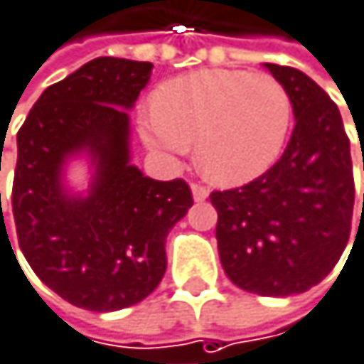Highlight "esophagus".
Returning <instances> with one entry per match:
<instances>
[{
    "label": "esophagus",
    "instance_id": "1",
    "mask_svg": "<svg viewBox=\"0 0 364 364\" xmlns=\"http://www.w3.org/2000/svg\"><path fill=\"white\" fill-rule=\"evenodd\" d=\"M191 196H193L196 202H204L208 198V189L202 187V185H198V183H191Z\"/></svg>",
    "mask_w": 364,
    "mask_h": 364
}]
</instances>
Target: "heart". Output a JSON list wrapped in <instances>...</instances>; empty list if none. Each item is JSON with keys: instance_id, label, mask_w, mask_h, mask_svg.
<instances>
[{"instance_id": "heart-1", "label": "heart", "mask_w": 364, "mask_h": 364, "mask_svg": "<svg viewBox=\"0 0 364 364\" xmlns=\"http://www.w3.org/2000/svg\"><path fill=\"white\" fill-rule=\"evenodd\" d=\"M289 122V93L275 77L210 68L160 85L139 133L151 151L168 158L196 141L200 171L213 183L235 187L277 162Z\"/></svg>"}]
</instances>
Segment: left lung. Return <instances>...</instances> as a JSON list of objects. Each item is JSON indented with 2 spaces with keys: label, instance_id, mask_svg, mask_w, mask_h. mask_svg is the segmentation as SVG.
I'll return each mask as SVG.
<instances>
[{
  "label": "left lung",
  "instance_id": "left-lung-1",
  "mask_svg": "<svg viewBox=\"0 0 364 364\" xmlns=\"http://www.w3.org/2000/svg\"><path fill=\"white\" fill-rule=\"evenodd\" d=\"M289 93L296 127L279 160L244 187L215 191L216 242L227 277L258 296L311 289L350 237V141L331 97L302 70L262 64ZM364 168V164H363Z\"/></svg>",
  "mask_w": 364,
  "mask_h": 364
}]
</instances>
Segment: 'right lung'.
Segmentation results:
<instances>
[{
	"label": "right lung",
	"mask_w": 364,
	"mask_h": 364,
	"mask_svg": "<svg viewBox=\"0 0 364 364\" xmlns=\"http://www.w3.org/2000/svg\"><path fill=\"white\" fill-rule=\"evenodd\" d=\"M151 68L95 58L48 87L16 135L20 250L50 289L93 313L133 306L158 287L166 235L193 204L183 179L156 181L131 162L129 112ZM75 161L87 164L83 190L68 179Z\"/></svg>",
	"instance_id": "add662e5"
}]
</instances>
